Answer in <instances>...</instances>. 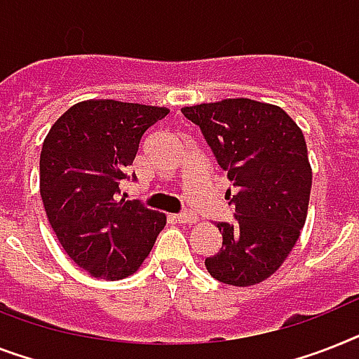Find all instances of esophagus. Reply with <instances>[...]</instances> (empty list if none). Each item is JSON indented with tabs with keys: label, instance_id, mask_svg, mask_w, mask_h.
Listing matches in <instances>:
<instances>
[{
	"label": "esophagus",
	"instance_id": "34e87169",
	"mask_svg": "<svg viewBox=\"0 0 359 359\" xmlns=\"http://www.w3.org/2000/svg\"><path fill=\"white\" fill-rule=\"evenodd\" d=\"M175 221H179V223H195L197 221V217H195L194 214H189V212H182V214H177L173 215Z\"/></svg>",
	"mask_w": 359,
	"mask_h": 359
}]
</instances>
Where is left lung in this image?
<instances>
[{
  "mask_svg": "<svg viewBox=\"0 0 359 359\" xmlns=\"http://www.w3.org/2000/svg\"><path fill=\"white\" fill-rule=\"evenodd\" d=\"M199 125L236 194L234 223H217L219 252L205 265L215 280L255 285L275 273L301 236L311 189L304 134L275 104L252 99H223L184 107Z\"/></svg>",
  "mask_w": 359,
  "mask_h": 359,
  "instance_id": "obj_1",
  "label": "left lung"
}]
</instances>
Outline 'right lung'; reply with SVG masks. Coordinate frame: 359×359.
<instances>
[{
    "mask_svg": "<svg viewBox=\"0 0 359 359\" xmlns=\"http://www.w3.org/2000/svg\"><path fill=\"white\" fill-rule=\"evenodd\" d=\"M164 107L88 99L49 129L40 153V195L66 255L88 275L121 280L149 256L165 215L116 199L140 140ZM134 179V175H133Z\"/></svg>",
    "mask_w": 359,
    "mask_h": 359,
    "instance_id": "obj_1",
    "label": "right lung"
}]
</instances>
